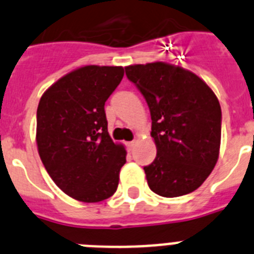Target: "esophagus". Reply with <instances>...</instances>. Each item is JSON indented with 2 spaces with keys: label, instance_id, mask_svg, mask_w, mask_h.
I'll return each mask as SVG.
<instances>
[{
  "label": "esophagus",
  "instance_id": "esophagus-1",
  "mask_svg": "<svg viewBox=\"0 0 254 254\" xmlns=\"http://www.w3.org/2000/svg\"><path fill=\"white\" fill-rule=\"evenodd\" d=\"M134 146H136V141H131V142H127V150H128V151L133 150Z\"/></svg>",
  "mask_w": 254,
  "mask_h": 254
}]
</instances>
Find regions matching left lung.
<instances>
[{
  "mask_svg": "<svg viewBox=\"0 0 254 254\" xmlns=\"http://www.w3.org/2000/svg\"><path fill=\"white\" fill-rule=\"evenodd\" d=\"M151 114L156 158L143 167L150 190L179 197L196 190L216 165L221 108L203 80L179 66L152 62L126 67Z\"/></svg>",
  "mask_w": 254,
  "mask_h": 254,
  "instance_id": "8db88e82",
  "label": "left lung"
}]
</instances>
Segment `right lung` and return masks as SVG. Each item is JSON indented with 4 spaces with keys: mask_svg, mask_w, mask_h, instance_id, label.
I'll return each instance as SVG.
<instances>
[{
    "mask_svg": "<svg viewBox=\"0 0 254 254\" xmlns=\"http://www.w3.org/2000/svg\"><path fill=\"white\" fill-rule=\"evenodd\" d=\"M118 66H84L61 77L40 98L37 145L44 168L56 185L81 202L113 196L123 145L108 133L104 105L122 81Z\"/></svg>",
    "mask_w": 254,
    "mask_h": 254,
    "instance_id": "obj_1",
    "label": "right lung"
}]
</instances>
